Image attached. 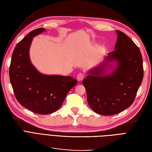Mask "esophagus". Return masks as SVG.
Segmentation results:
<instances>
[{
    "instance_id": "obj_1",
    "label": "esophagus",
    "mask_w": 152,
    "mask_h": 152,
    "mask_svg": "<svg viewBox=\"0 0 152 152\" xmlns=\"http://www.w3.org/2000/svg\"><path fill=\"white\" fill-rule=\"evenodd\" d=\"M84 77H85V75L83 73H79L77 76V79L78 81H81L84 79Z\"/></svg>"
}]
</instances>
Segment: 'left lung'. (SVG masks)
Returning a JSON list of instances; mask_svg holds the SVG:
<instances>
[{"instance_id": "1", "label": "left lung", "mask_w": 152, "mask_h": 152, "mask_svg": "<svg viewBox=\"0 0 152 152\" xmlns=\"http://www.w3.org/2000/svg\"><path fill=\"white\" fill-rule=\"evenodd\" d=\"M115 50L108 54L103 65L91 70L82 81L89 107L98 114L112 115L122 112L133 103L143 78L142 55L135 43L120 30ZM115 61L118 66L102 76L104 66Z\"/></svg>"}]
</instances>
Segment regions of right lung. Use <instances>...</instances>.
I'll list each match as a JSON object with an SVG mask.
<instances>
[{
  "label": "right lung",
  "mask_w": 152,
  "mask_h": 152,
  "mask_svg": "<svg viewBox=\"0 0 152 152\" xmlns=\"http://www.w3.org/2000/svg\"><path fill=\"white\" fill-rule=\"evenodd\" d=\"M45 30L40 28L31 31L18 43L10 67V81L18 102L41 115L57 111L69 91L77 83L72 77L41 74L32 65L29 58L32 39Z\"/></svg>",
  "instance_id": "obj_1"
}]
</instances>
